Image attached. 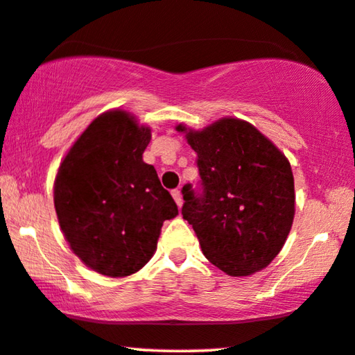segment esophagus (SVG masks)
<instances>
[{
  "mask_svg": "<svg viewBox=\"0 0 355 355\" xmlns=\"http://www.w3.org/2000/svg\"><path fill=\"white\" fill-rule=\"evenodd\" d=\"M172 196H173V199H175L177 206H178V207L182 206V202H183V198H182V191H180L178 188H177V189H172Z\"/></svg>",
  "mask_w": 355,
  "mask_h": 355,
  "instance_id": "esophagus-1",
  "label": "esophagus"
}]
</instances>
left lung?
Masks as SVG:
<instances>
[{
	"label": "left lung",
	"mask_w": 355,
	"mask_h": 355,
	"mask_svg": "<svg viewBox=\"0 0 355 355\" xmlns=\"http://www.w3.org/2000/svg\"><path fill=\"white\" fill-rule=\"evenodd\" d=\"M178 132L184 127L178 125ZM196 151L199 188L182 189V216L193 225L209 262L232 277L267 267L294 218L288 159L251 123L222 119L187 133Z\"/></svg>",
	"instance_id": "left-lung-1"
}]
</instances>
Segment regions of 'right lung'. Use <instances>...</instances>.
Instances as JSON below:
<instances>
[{"instance_id":"right-lung-1","label":"right lung","mask_w":355,"mask_h":355,"mask_svg":"<svg viewBox=\"0 0 355 355\" xmlns=\"http://www.w3.org/2000/svg\"><path fill=\"white\" fill-rule=\"evenodd\" d=\"M151 130L123 111L89 123L64 157L54 207L71 249L94 272L127 277L156 251L164 220L178 214L156 168L143 162Z\"/></svg>"}]
</instances>
